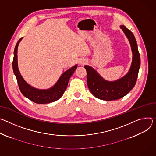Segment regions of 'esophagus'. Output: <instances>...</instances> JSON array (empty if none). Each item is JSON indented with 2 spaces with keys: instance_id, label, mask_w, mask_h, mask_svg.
Listing matches in <instances>:
<instances>
[{
  "instance_id": "1",
  "label": "esophagus",
  "mask_w": 156,
  "mask_h": 156,
  "mask_svg": "<svg viewBox=\"0 0 156 156\" xmlns=\"http://www.w3.org/2000/svg\"><path fill=\"white\" fill-rule=\"evenodd\" d=\"M87 60L86 59H84V58H81L79 61V63L81 65H84L85 63H87Z\"/></svg>"
}]
</instances>
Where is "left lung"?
<instances>
[{
	"label": "left lung",
	"instance_id": "left-lung-1",
	"mask_svg": "<svg viewBox=\"0 0 156 156\" xmlns=\"http://www.w3.org/2000/svg\"><path fill=\"white\" fill-rule=\"evenodd\" d=\"M120 28L128 38L133 52L132 63L128 73L120 79L109 81L103 79L92 67L84 66L87 70V80L90 91L96 98L105 101L118 100L128 93L135 86L140 68V55L136 38L132 32L125 26L121 25Z\"/></svg>",
	"mask_w": 156,
	"mask_h": 156
}]
</instances>
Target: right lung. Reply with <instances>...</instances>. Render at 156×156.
Returning <instances> with one entry per match:
<instances>
[{"instance_id": "add662e5", "label": "right lung", "mask_w": 156, "mask_h": 156, "mask_svg": "<svg viewBox=\"0 0 156 156\" xmlns=\"http://www.w3.org/2000/svg\"><path fill=\"white\" fill-rule=\"evenodd\" d=\"M21 38L17 43L13 53L12 67L13 73L17 80L19 89L22 94L32 101L38 104H46L52 103L60 99L66 90L70 77L72 76L77 68V65L70 68L65 72L59 80L51 88L47 90L37 89L28 84L22 78L18 68L17 49Z\"/></svg>"}]
</instances>
